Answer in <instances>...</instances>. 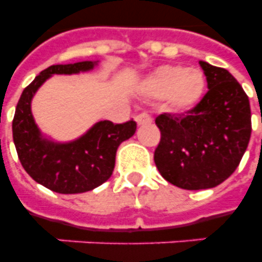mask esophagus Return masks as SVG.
<instances>
[{
  "label": "esophagus",
  "instance_id": "obj_1",
  "mask_svg": "<svg viewBox=\"0 0 262 262\" xmlns=\"http://www.w3.org/2000/svg\"><path fill=\"white\" fill-rule=\"evenodd\" d=\"M136 122L139 123V125H147V123L152 122L151 115L147 114V113H141V114L136 115Z\"/></svg>",
  "mask_w": 262,
  "mask_h": 262
}]
</instances>
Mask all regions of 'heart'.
<instances>
[{
    "mask_svg": "<svg viewBox=\"0 0 262 262\" xmlns=\"http://www.w3.org/2000/svg\"><path fill=\"white\" fill-rule=\"evenodd\" d=\"M205 81L201 72L181 67H162L147 81L148 94L155 98L167 96L168 107L185 111L199 102Z\"/></svg>",
    "mask_w": 262,
    "mask_h": 262,
    "instance_id": "b5f03b06",
    "label": "heart"
}]
</instances>
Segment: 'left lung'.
I'll use <instances>...</instances> for the list:
<instances>
[{
    "mask_svg": "<svg viewBox=\"0 0 262 262\" xmlns=\"http://www.w3.org/2000/svg\"><path fill=\"white\" fill-rule=\"evenodd\" d=\"M208 91L194 107L156 117L154 160L166 181L186 190L211 189L235 171L252 135L248 95L223 68L200 61Z\"/></svg>",
    "mask_w": 262,
    "mask_h": 262,
    "instance_id": "obj_1",
    "label": "left lung"
}]
</instances>
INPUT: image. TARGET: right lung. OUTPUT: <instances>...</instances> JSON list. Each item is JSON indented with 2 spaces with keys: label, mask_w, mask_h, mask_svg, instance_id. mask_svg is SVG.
Segmentation results:
<instances>
[{
  "label": "right lung",
  "mask_w": 262,
  "mask_h": 262,
  "mask_svg": "<svg viewBox=\"0 0 262 262\" xmlns=\"http://www.w3.org/2000/svg\"><path fill=\"white\" fill-rule=\"evenodd\" d=\"M92 61L51 65L24 88L14 113L12 130L20 163L31 178L57 193L90 191L113 174L119 144L136 132L133 119L123 123L99 121L76 141L58 144L43 139L31 113V99L51 75H72L90 71Z\"/></svg>",
  "instance_id": "right-lung-1"
}]
</instances>
